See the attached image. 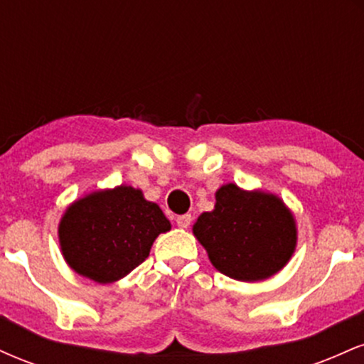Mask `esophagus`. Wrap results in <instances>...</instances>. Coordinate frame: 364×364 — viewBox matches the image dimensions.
<instances>
[{"label":"esophagus","mask_w":364,"mask_h":364,"mask_svg":"<svg viewBox=\"0 0 364 364\" xmlns=\"http://www.w3.org/2000/svg\"><path fill=\"white\" fill-rule=\"evenodd\" d=\"M176 224H178L179 229H186L188 225L191 224V215H190V214L178 215V217H176Z\"/></svg>","instance_id":"34e87169"}]
</instances>
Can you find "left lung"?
Instances as JSON below:
<instances>
[{"label": "left lung", "mask_w": 364, "mask_h": 364, "mask_svg": "<svg viewBox=\"0 0 364 364\" xmlns=\"http://www.w3.org/2000/svg\"><path fill=\"white\" fill-rule=\"evenodd\" d=\"M193 235L212 265L241 282L281 272L298 245L294 214L281 196L235 183L215 191L214 210L200 214Z\"/></svg>", "instance_id": "1"}]
</instances>
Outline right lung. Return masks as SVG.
<instances>
[{
	"instance_id": "obj_1",
	"label": "right lung",
	"mask_w": 364,
	"mask_h": 364,
	"mask_svg": "<svg viewBox=\"0 0 364 364\" xmlns=\"http://www.w3.org/2000/svg\"><path fill=\"white\" fill-rule=\"evenodd\" d=\"M171 231L157 203L140 188L119 185L80 196L58 225L63 258L70 269L97 284L127 277L149 257L154 241Z\"/></svg>"
}]
</instances>
